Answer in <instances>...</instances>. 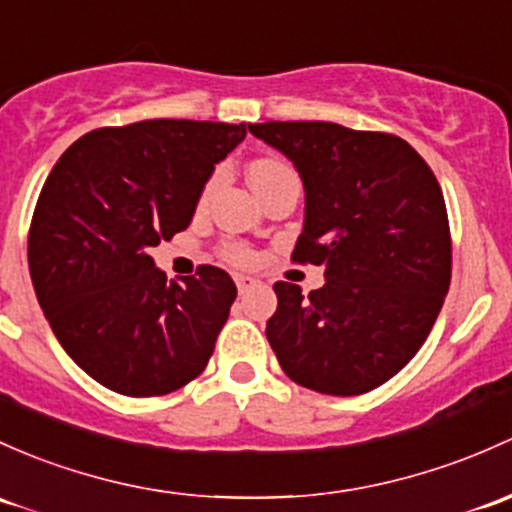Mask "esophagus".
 <instances>
[{
	"mask_svg": "<svg viewBox=\"0 0 512 512\" xmlns=\"http://www.w3.org/2000/svg\"><path fill=\"white\" fill-rule=\"evenodd\" d=\"M235 284H238V292L245 294V292H250L252 287H255L257 279L247 277V274H235Z\"/></svg>",
	"mask_w": 512,
	"mask_h": 512,
	"instance_id": "esophagus-1",
	"label": "esophagus"
}]
</instances>
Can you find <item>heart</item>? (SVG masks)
<instances>
[{
	"mask_svg": "<svg viewBox=\"0 0 512 512\" xmlns=\"http://www.w3.org/2000/svg\"><path fill=\"white\" fill-rule=\"evenodd\" d=\"M284 169H289V166L284 164L282 159L260 157V159L250 161V166H247V176H250L252 186H260L262 181L272 179L274 174H279V171H284ZM213 186H215V179L208 181L206 188H203V198L213 191ZM223 255H225V260H230L233 265H250L252 262V252L242 245H225Z\"/></svg>",
	"mask_w": 512,
	"mask_h": 512,
	"instance_id": "1",
	"label": "heart"
}]
</instances>
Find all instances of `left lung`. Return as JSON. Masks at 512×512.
<instances>
[{"label":"left lung","mask_w":512,"mask_h":512,"mask_svg":"<svg viewBox=\"0 0 512 512\" xmlns=\"http://www.w3.org/2000/svg\"><path fill=\"white\" fill-rule=\"evenodd\" d=\"M247 129L304 181L292 260L326 267V284L309 297L297 284H274L267 341L301 387L336 397L375 390L422 348L449 292L451 235L437 176L395 134L333 122Z\"/></svg>","instance_id":"1"}]
</instances>
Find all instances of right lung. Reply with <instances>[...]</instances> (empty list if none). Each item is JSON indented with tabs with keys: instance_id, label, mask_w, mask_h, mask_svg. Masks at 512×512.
Masks as SVG:
<instances>
[{
	"instance_id": "right-lung-1",
	"label": "right lung",
	"mask_w": 512,
	"mask_h": 512,
	"mask_svg": "<svg viewBox=\"0 0 512 512\" xmlns=\"http://www.w3.org/2000/svg\"><path fill=\"white\" fill-rule=\"evenodd\" d=\"M247 125L144 120L83 134L48 174L29 228L36 297L75 363L127 397L203 373L238 289L201 265L166 282L152 247L188 228L203 186Z\"/></svg>"
}]
</instances>
